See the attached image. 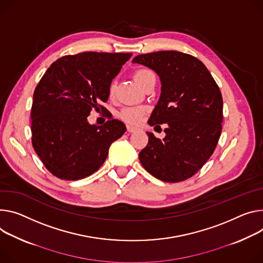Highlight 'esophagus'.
Wrapping results in <instances>:
<instances>
[{
	"instance_id": "1",
	"label": "esophagus",
	"mask_w": 263,
	"mask_h": 263,
	"mask_svg": "<svg viewBox=\"0 0 263 263\" xmlns=\"http://www.w3.org/2000/svg\"><path fill=\"white\" fill-rule=\"evenodd\" d=\"M127 131L130 132V133H133V132L138 131V129L135 128V127H133V126H127Z\"/></svg>"
}]
</instances>
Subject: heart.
I'll return each instance as SVG.
<instances>
[{
  "label": "heart",
  "instance_id": "1",
  "mask_svg": "<svg viewBox=\"0 0 263 263\" xmlns=\"http://www.w3.org/2000/svg\"><path fill=\"white\" fill-rule=\"evenodd\" d=\"M152 77H154V74L148 69H137L134 72V79L141 87H144ZM114 90L115 84L112 82L109 86V94L113 95ZM146 112L147 109L145 107H127L121 112V117L129 124L138 125L142 121V117H144Z\"/></svg>",
  "mask_w": 263,
  "mask_h": 263
}]
</instances>
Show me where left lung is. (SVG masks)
Returning a JSON list of instances; mask_svg holds the SVG:
<instances>
[{
  "label": "left lung",
  "instance_id": "left-lung-1",
  "mask_svg": "<svg viewBox=\"0 0 263 263\" xmlns=\"http://www.w3.org/2000/svg\"><path fill=\"white\" fill-rule=\"evenodd\" d=\"M133 63L159 76L160 99L148 123L168 126L163 139L147 132L149 141L139 160L157 179L183 181L202 168L218 144L223 118L220 89L204 64L191 54L157 51L139 54Z\"/></svg>",
  "mask_w": 263,
  "mask_h": 263
}]
</instances>
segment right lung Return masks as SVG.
Returning <instances> with one entry per match:
<instances>
[{"mask_svg":"<svg viewBox=\"0 0 263 263\" xmlns=\"http://www.w3.org/2000/svg\"><path fill=\"white\" fill-rule=\"evenodd\" d=\"M132 53L82 52L53 62L39 82L31 107V140L52 175L78 180L98 171L126 126L108 114L102 126L89 125L92 109L109 98V86Z\"/></svg>","mask_w":263,"mask_h":263,"instance_id":"add662e5","label":"right lung"}]
</instances>
